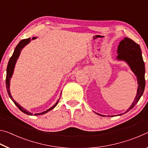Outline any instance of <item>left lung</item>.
<instances>
[{"instance_id": "1", "label": "left lung", "mask_w": 148, "mask_h": 148, "mask_svg": "<svg viewBox=\"0 0 148 148\" xmlns=\"http://www.w3.org/2000/svg\"><path fill=\"white\" fill-rule=\"evenodd\" d=\"M117 58L126 61L137 77L138 87L136 96L127 112L134 108L143 94L146 81H145V64L142 56V51L140 46L131 38L125 37L120 42L117 48ZM125 112V113H126ZM97 114V113H96ZM98 115H100L97 114ZM122 115V114H120ZM101 116H103L101 115Z\"/></svg>"}]
</instances>
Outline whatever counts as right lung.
Wrapping results in <instances>:
<instances>
[{
	"instance_id": "obj_1",
	"label": "right lung",
	"mask_w": 148,
	"mask_h": 148,
	"mask_svg": "<svg viewBox=\"0 0 148 148\" xmlns=\"http://www.w3.org/2000/svg\"><path fill=\"white\" fill-rule=\"evenodd\" d=\"M35 38H32V39H35ZM30 41H31V38L21 40L19 42V43L17 45L16 48H15L13 55H12V57H10V59L8 64V66H7L6 77V86L7 92H8L9 97H10V99L12 100V101L14 102V104L17 106V108H18L20 110H21L22 112H23V113H25V114L30 115V116H32V113L28 112L27 110H26L25 109H24L23 108H22L21 106H20L19 104L18 103H17V102L14 101V99L12 98L11 94H10V88H9V87H10V78H11V77L12 76V74H13L15 64H16V62L17 58L19 57L20 52H21V50L22 49V48H23V47L25 46V45H27V44H29ZM59 100L57 101V102H56V104L53 105V106H52L51 108H50L48 109L47 110H46V111H45L44 112H42V113H39V114H34V116H38V115H42V114H44L47 113V112L50 111V110L54 108L57 106V104H58V102H59Z\"/></svg>"
}]
</instances>
